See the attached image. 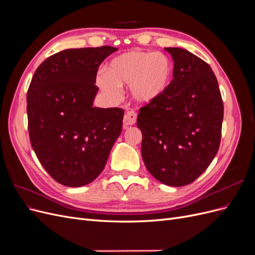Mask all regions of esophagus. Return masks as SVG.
<instances>
[{
    "mask_svg": "<svg viewBox=\"0 0 255 255\" xmlns=\"http://www.w3.org/2000/svg\"><path fill=\"white\" fill-rule=\"evenodd\" d=\"M137 120V114L134 111H129L125 115V118H123V125H125V128H127L128 127L134 126Z\"/></svg>",
    "mask_w": 255,
    "mask_h": 255,
    "instance_id": "esophagus-1",
    "label": "esophagus"
}]
</instances>
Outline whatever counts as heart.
I'll list each match as a JSON object with an SVG mask.
<instances>
[{
	"label": "heart",
	"mask_w": 255,
	"mask_h": 255,
	"mask_svg": "<svg viewBox=\"0 0 255 255\" xmlns=\"http://www.w3.org/2000/svg\"><path fill=\"white\" fill-rule=\"evenodd\" d=\"M171 75V60L165 54L133 50L114 58L96 83L111 100L120 97L121 85H129L136 101L150 103L164 94Z\"/></svg>",
	"instance_id": "1"
}]
</instances>
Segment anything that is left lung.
Masks as SVG:
<instances>
[{"label": "left lung", "mask_w": 255, "mask_h": 255, "mask_svg": "<svg viewBox=\"0 0 255 255\" xmlns=\"http://www.w3.org/2000/svg\"><path fill=\"white\" fill-rule=\"evenodd\" d=\"M174 61L173 80L158 99L139 109L141 155L148 171L168 186L197 180L218 152L223 102L207 63L181 48H165Z\"/></svg>", "instance_id": "1"}]
</instances>
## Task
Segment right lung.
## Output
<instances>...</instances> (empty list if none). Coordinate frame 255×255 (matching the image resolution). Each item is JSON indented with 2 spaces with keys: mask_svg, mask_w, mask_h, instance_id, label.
Listing matches in <instances>:
<instances>
[{
  "mask_svg": "<svg viewBox=\"0 0 255 255\" xmlns=\"http://www.w3.org/2000/svg\"><path fill=\"white\" fill-rule=\"evenodd\" d=\"M117 50L103 45L60 51L42 61L30 81L29 140L42 167L65 186L96 180L121 133L125 111L92 106L98 68Z\"/></svg>",
  "mask_w": 255,
  "mask_h": 255,
  "instance_id": "obj_1",
  "label": "right lung"
}]
</instances>
